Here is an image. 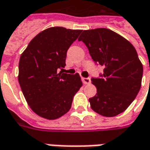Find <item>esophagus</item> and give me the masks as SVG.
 Wrapping results in <instances>:
<instances>
[{
	"instance_id": "obj_1",
	"label": "esophagus",
	"mask_w": 150,
	"mask_h": 150,
	"mask_svg": "<svg viewBox=\"0 0 150 150\" xmlns=\"http://www.w3.org/2000/svg\"><path fill=\"white\" fill-rule=\"evenodd\" d=\"M82 81L84 84H86V85H88V84H90L91 83V80H90V78H84V77H82Z\"/></svg>"
}]
</instances>
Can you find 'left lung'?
I'll use <instances>...</instances> for the list:
<instances>
[{"instance_id": "8db88e82", "label": "left lung", "mask_w": 150, "mask_h": 150, "mask_svg": "<svg viewBox=\"0 0 150 150\" xmlns=\"http://www.w3.org/2000/svg\"><path fill=\"white\" fill-rule=\"evenodd\" d=\"M87 47L95 63L104 69L91 78L96 94L89 99L91 109L104 117L122 113L141 87L143 65L133 44L108 28L85 30L78 39Z\"/></svg>"}]
</instances>
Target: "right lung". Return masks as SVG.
I'll return each mask as SVG.
<instances>
[{"mask_svg":"<svg viewBox=\"0 0 150 150\" xmlns=\"http://www.w3.org/2000/svg\"><path fill=\"white\" fill-rule=\"evenodd\" d=\"M81 30L54 27L35 36L19 60L18 81L31 109L54 120L68 112L73 97L82 86L78 73H59L64 68L67 50Z\"/></svg>","mask_w":150,"mask_h":150,"instance_id":"obj_1","label":"right lung"}]
</instances>
